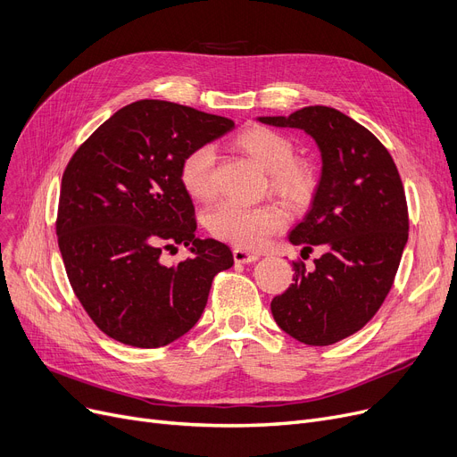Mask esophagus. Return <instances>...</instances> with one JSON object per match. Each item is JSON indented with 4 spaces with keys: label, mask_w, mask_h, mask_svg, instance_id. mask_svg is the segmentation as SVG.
I'll use <instances>...</instances> for the list:
<instances>
[{
    "label": "esophagus",
    "mask_w": 457,
    "mask_h": 457,
    "mask_svg": "<svg viewBox=\"0 0 457 457\" xmlns=\"http://www.w3.org/2000/svg\"><path fill=\"white\" fill-rule=\"evenodd\" d=\"M232 254H234L236 264H251V262H256V260H258L256 253H249V251L240 249V247H236L232 251Z\"/></svg>",
    "instance_id": "esophagus-1"
}]
</instances>
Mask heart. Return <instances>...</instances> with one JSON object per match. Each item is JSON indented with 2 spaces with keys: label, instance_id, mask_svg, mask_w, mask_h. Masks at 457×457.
<instances>
[{
  "label": "heart",
  "instance_id": "1",
  "mask_svg": "<svg viewBox=\"0 0 457 457\" xmlns=\"http://www.w3.org/2000/svg\"><path fill=\"white\" fill-rule=\"evenodd\" d=\"M234 146L268 172L273 191L290 201L309 197L314 186L311 167L294 160V145L288 137L266 126H249L234 137ZM215 152L210 145L193 148L182 160L180 182L193 199L206 201L215 191ZM287 223V215L277 204H244L223 201L206 213L208 230L242 249H258Z\"/></svg>",
  "mask_w": 457,
  "mask_h": 457
}]
</instances>
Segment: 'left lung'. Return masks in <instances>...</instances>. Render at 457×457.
Here are the masks:
<instances>
[{
  "mask_svg": "<svg viewBox=\"0 0 457 457\" xmlns=\"http://www.w3.org/2000/svg\"><path fill=\"white\" fill-rule=\"evenodd\" d=\"M314 139L321 172L305 217L288 242L320 247L314 270L294 264V282L273 297L278 328L309 345L357 333L385 301L407 244L403 186L388 150L364 126L333 107L309 105L288 117H256Z\"/></svg>",
  "mask_w": 457,
  "mask_h": 457,
  "instance_id": "left-lung-1",
  "label": "left lung"
}]
</instances>
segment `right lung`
I'll use <instances>...</instances> for the list:
<instances>
[{"label":"right lung","instance_id":"obj_1","mask_svg":"<svg viewBox=\"0 0 457 457\" xmlns=\"http://www.w3.org/2000/svg\"><path fill=\"white\" fill-rule=\"evenodd\" d=\"M234 128L165 100L124 105L64 169L57 237L74 294L98 329L122 344L160 347L199 321L215 273L234 264L228 245L195 236L182 160ZM194 256L161 264L163 246Z\"/></svg>","mask_w":457,"mask_h":457}]
</instances>
